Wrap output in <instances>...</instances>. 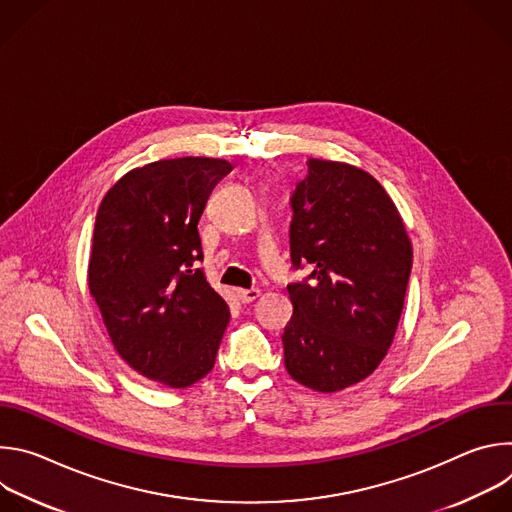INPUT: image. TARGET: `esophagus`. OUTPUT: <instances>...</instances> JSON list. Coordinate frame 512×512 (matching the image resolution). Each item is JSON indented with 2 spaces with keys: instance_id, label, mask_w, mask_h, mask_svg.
<instances>
[{
  "instance_id": "1",
  "label": "esophagus",
  "mask_w": 512,
  "mask_h": 512,
  "mask_svg": "<svg viewBox=\"0 0 512 512\" xmlns=\"http://www.w3.org/2000/svg\"><path fill=\"white\" fill-rule=\"evenodd\" d=\"M259 294H261V291L255 289V287H251V289H239V291H237V298H239L243 304H251V302H255V300L259 298Z\"/></svg>"
}]
</instances>
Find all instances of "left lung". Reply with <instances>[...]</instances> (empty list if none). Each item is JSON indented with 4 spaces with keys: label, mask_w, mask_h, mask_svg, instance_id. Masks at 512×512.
Masks as SVG:
<instances>
[{
    "label": "left lung",
    "mask_w": 512,
    "mask_h": 512,
    "mask_svg": "<svg viewBox=\"0 0 512 512\" xmlns=\"http://www.w3.org/2000/svg\"><path fill=\"white\" fill-rule=\"evenodd\" d=\"M289 249L302 283L287 285L285 369L300 385L336 393L385 358L403 312L413 249L385 188L344 162L308 160L291 194Z\"/></svg>",
    "instance_id": "left-lung-1"
}]
</instances>
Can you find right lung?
<instances>
[{
	"label": "right lung",
	"instance_id": "obj_1",
	"mask_svg": "<svg viewBox=\"0 0 512 512\" xmlns=\"http://www.w3.org/2000/svg\"><path fill=\"white\" fill-rule=\"evenodd\" d=\"M231 170L216 158L152 162L117 180L97 210L91 296L119 356L172 389L212 371L231 318L198 267V221Z\"/></svg>",
	"mask_w": 512,
	"mask_h": 512
}]
</instances>
